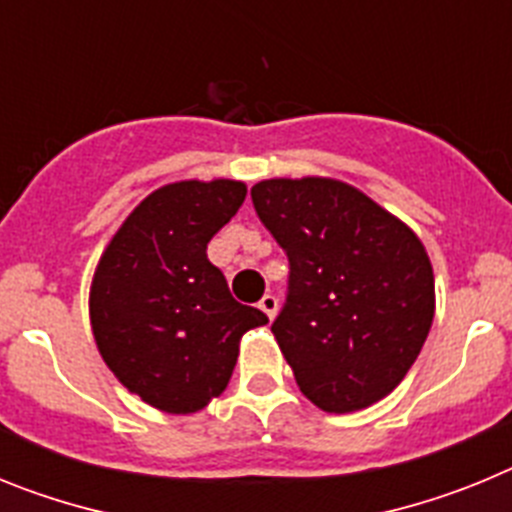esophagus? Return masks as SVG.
<instances>
[{
  "instance_id": "1",
  "label": "esophagus",
  "mask_w": 512,
  "mask_h": 512,
  "mask_svg": "<svg viewBox=\"0 0 512 512\" xmlns=\"http://www.w3.org/2000/svg\"><path fill=\"white\" fill-rule=\"evenodd\" d=\"M259 307L266 312V315H269V320H274V315H277L279 302H277V297H274V295H264V297H261Z\"/></svg>"
}]
</instances>
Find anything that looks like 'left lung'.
Masks as SVG:
<instances>
[{"label":"left lung","instance_id":"1","mask_svg":"<svg viewBox=\"0 0 512 512\" xmlns=\"http://www.w3.org/2000/svg\"><path fill=\"white\" fill-rule=\"evenodd\" d=\"M251 200L289 259L287 302L271 333L302 395L325 413H354L390 395L436 310L418 235L338 179H266Z\"/></svg>","mask_w":512,"mask_h":512}]
</instances>
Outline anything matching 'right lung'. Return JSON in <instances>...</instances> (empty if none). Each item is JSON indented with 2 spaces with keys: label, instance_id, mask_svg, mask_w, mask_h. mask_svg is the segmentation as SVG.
Returning <instances> with one entry per match:
<instances>
[{
  "label": "right lung",
  "instance_id": "obj_1",
  "mask_svg": "<svg viewBox=\"0 0 512 512\" xmlns=\"http://www.w3.org/2000/svg\"><path fill=\"white\" fill-rule=\"evenodd\" d=\"M243 200L246 184L233 179L166 184L130 212L94 271L89 318L99 354L164 413H197L223 395L241 336L269 323L233 300L207 259V243Z\"/></svg>",
  "mask_w": 512,
  "mask_h": 512
}]
</instances>
